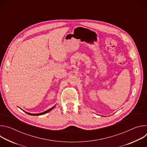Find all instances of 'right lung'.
Returning a JSON list of instances; mask_svg holds the SVG:
<instances>
[{"label": "right lung", "mask_w": 147, "mask_h": 147, "mask_svg": "<svg viewBox=\"0 0 147 147\" xmlns=\"http://www.w3.org/2000/svg\"><path fill=\"white\" fill-rule=\"evenodd\" d=\"M55 105L54 107H53L52 108H51V109H48V110H47V111H45V112H44L40 113H28V112H25V111H24L23 110V111L24 112H26V113H27V114H28V115H32V116H39V115H44V114H45V113H47L49 112V111H51L52 109H53L55 108Z\"/></svg>", "instance_id": "1"}]
</instances>
